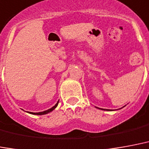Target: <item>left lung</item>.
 <instances>
[{
    "label": "left lung",
    "mask_w": 149,
    "mask_h": 149,
    "mask_svg": "<svg viewBox=\"0 0 149 149\" xmlns=\"http://www.w3.org/2000/svg\"><path fill=\"white\" fill-rule=\"evenodd\" d=\"M96 108H98V107H96ZM99 109H100V108H99ZM102 109V108H101ZM102 110H104V111H105V109H102ZM107 111H109V110H107Z\"/></svg>",
    "instance_id": "1"
}]
</instances>
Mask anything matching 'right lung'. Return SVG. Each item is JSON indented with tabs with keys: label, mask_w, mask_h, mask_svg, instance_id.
<instances>
[{
	"label": "right lung",
	"mask_w": 149,
	"mask_h": 149,
	"mask_svg": "<svg viewBox=\"0 0 149 149\" xmlns=\"http://www.w3.org/2000/svg\"><path fill=\"white\" fill-rule=\"evenodd\" d=\"M59 102V101H58ZM58 102L55 104L53 107H51L50 109H48L47 111H42V112H38V113H33V112H27V113H29V114H35V115H42V114H48L49 112H51L52 111H54L58 105Z\"/></svg>",
	"instance_id": "obj_1"
}]
</instances>
